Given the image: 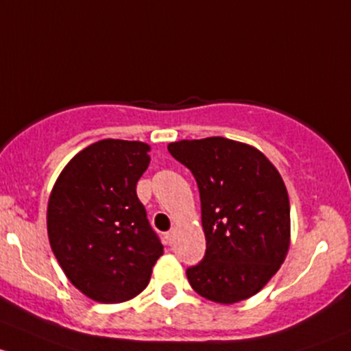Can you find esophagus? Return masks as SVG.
Returning a JSON list of instances; mask_svg holds the SVG:
<instances>
[{"mask_svg":"<svg viewBox=\"0 0 351 351\" xmlns=\"http://www.w3.org/2000/svg\"><path fill=\"white\" fill-rule=\"evenodd\" d=\"M174 238H176V231L171 230L165 233V241H167V245H172L174 243Z\"/></svg>","mask_w":351,"mask_h":351,"instance_id":"esophagus-1","label":"esophagus"}]
</instances>
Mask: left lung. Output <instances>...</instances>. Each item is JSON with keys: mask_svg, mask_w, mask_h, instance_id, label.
<instances>
[{"mask_svg": "<svg viewBox=\"0 0 351 351\" xmlns=\"http://www.w3.org/2000/svg\"><path fill=\"white\" fill-rule=\"evenodd\" d=\"M167 149L199 189L206 254L186 270L191 287L219 304L252 298L289 250L291 208L282 177L262 152L223 136L180 140Z\"/></svg>", "mask_w": 351, "mask_h": 351, "instance_id": "left-lung-1", "label": "left lung"}]
</instances>
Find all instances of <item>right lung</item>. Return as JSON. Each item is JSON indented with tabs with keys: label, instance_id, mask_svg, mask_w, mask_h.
I'll list each match as a JSON object with an SVG mask.
<instances>
[{
	"label": "right lung",
	"instance_id": "obj_1",
	"mask_svg": "<svg viewBox=\"0 0 351 351\" xmlns=\"http://www.w3.org/2000/svg\"><path fill=\"white\" fill-rule=\"evenodd\" d=\"M149 150L126 140L93 143L69 162L50 194V247L67 279L93 301L114 304L138 295L164 254L136 196Z\"/></svg>",
	"mask_w": 351,
	"mask_h": 351
}]
</instances>
